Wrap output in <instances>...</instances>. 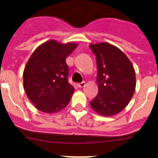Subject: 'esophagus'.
I'll return each instance as SVG.
<instances>
[{
    "label": "esophagus",
    "instance_id": "esophagus-1",
    "mask_svg": "<svg viewBox=\"0 0 158 158\" xmlns=\"http://www.w3.org/2000/svg\"><path fill=\"white\" fill-rule=\"evenodd\" d=\"M85 85V81H82L81 82V83H78L77 84V86L79 87V88H82V87H84Z\"/></svg>",
    "mask_w": 158,
    "mask_h": 158
}]
</instances>
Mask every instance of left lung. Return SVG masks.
I'll return each instance as SVG.
<instances>
[{"instance_id":"left-lung-1","label":"left lung","mask_w":158,"mask_h":158,"mask_svg":"<svg viewBox=\"0 0 158 158\" xmlns=\"http://www.w3.org/2000/svg\"><path fill=\"white\" fill-rule=\"evenodd\" d=\"M97 63L98 93L90 106L103 116H111L123 110L133 96L135 73L127 56L107 43L90 44Z\"/></svg>"}]
</instances>
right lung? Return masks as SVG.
I'll use <instances>...</instances> for the list:
<instances>
[{"label":"right lung","mask_w":158,"mask_h":158,"mask_svg":"<svg viewBox=\"0 0 158 158\" xmlns=\"http://www.w3.org/2000/svg\"><path fill=\"white\" fill-rule=\"evenodd\" d=\"M77 47L49 40L31 55L23 72V85L28 98L40 111L56 113L69 102L74 88L68 81L65 59Z\"/></svg>","instance_id":"obj_1"}]
</instances>
